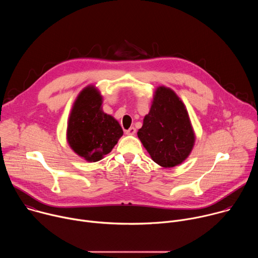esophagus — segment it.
<instances>
[{
	"mask_svg": "<svg viewBox=\"0 0 258 258\" xmlns=\"http://www.w3.org/2000/svg\"><path fill=\"white\" fill-rule=\"evenodd\" d=\"M125 134H126L127 136H133V135L136 134V128H135L134 126H133V127H130L128 130L125 131Z\"/></svg>",
	"mask_w": 258,
	"mask_h": 258,
	"instance_id": "esophagus-1",
	"label": "esophagus"
}]
</instances>
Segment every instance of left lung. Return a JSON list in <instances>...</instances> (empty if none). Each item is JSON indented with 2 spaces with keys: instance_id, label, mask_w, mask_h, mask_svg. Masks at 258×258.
Instances as JSON below:
<instances>
[{
  "instance_id": "left-lung-1",
  "label": "left lung",
  "mask_w": 258,
  "mask_h": 258,
  "mask_svg": "<svg viewBox=\"0 0 258 258\" xmlns=\"http://www.w3.org/2000/svg\"><path fill=\"white\" fill-rule=\"evenodd\" d=\"M138 138L152 160L164 168L181 164L191 154L195 132L185 104L170 88L155 90Z\"/></svg>"
}]
</instances>
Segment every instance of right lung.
<instances>
[{"label": "right lung", "instance_id": "1", "mask_svg": "<svg viewBox=\"0 0 258 258\" xmlns=\"http://www.w3.org/2000/svg\"><path fill=\"white\" fill-rule=\"evenodd\" d=\"M103 96L93 85L83 89L72 105L66 140L71 150L88 162H97L111 152L123 131L119 122L102 110Z\"/></svg>", "mask_w": 258, "mask_h": 258}]
</instances>
